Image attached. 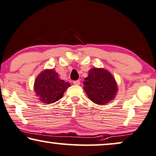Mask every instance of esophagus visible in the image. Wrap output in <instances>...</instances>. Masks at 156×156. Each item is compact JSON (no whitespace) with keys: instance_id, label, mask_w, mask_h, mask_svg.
Returning a JSON list of instances; mask_svg holds the SVG:
<instances>
[{"instance_id":"esophagus-1","label":"esophagus","mask_w":156,"mask_h":156,"mask_svg":"<svg viewBox=\"0 0 156 156\" xmlns=\"http://www.w3.org/2000/svg\"><path fill=\"white\" fill-rule=\"evenodd\" d=\"M80 83V80H74V81H73V84H74V85H76V86H79Z\"/></svg>"}]
</instances>
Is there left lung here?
I'll use <instances>...</instances> for the list:
<instances>
[{"mask_svg": "<svg viewBox=\"0 0 156 156\" xmlns=\"http://www.w3.org/2000/svg\"><path fill=\"white\" fill-rule=\"evenodd\" d=\"M83 85L89 99L98 105H105L113 101L118 92L115 78L104 68L90 69Z\"/></svg>", "mask_w": 156, "mask_h": 156, "instance_id": "left-lung-1", "label": "left lung"}]
</instances>
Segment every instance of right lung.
Masks as SVG:
<instances>
[{
	"label": "right lung",
	"mask_w": 156,
	"mask_h": 156,
	"mask_svg": "<svg viewBox=\"0 0 156 156\" xmlns=\"http://www.w3.org/2000/svg\"><path fill=\"white\" fill-rule=\"evenodd\" d=\"M70 85L59 78L54 69L43 70L37 76L34 83V91L39 100L50 104L58 101Z\"/></svg>",
	"instance_id": "1"
}]
</instances>
